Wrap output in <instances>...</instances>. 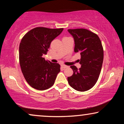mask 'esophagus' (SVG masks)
Listing matches in <instances>:
<instances>
[{"mask_svg": "<svg viewBox=\"0 0 124 124\" xmlns=\"http://www.w3.org/2000/svg\"><path fill=\"white\" fill-rule=\"evenodd\" d=\"M61 67H62V69H65L68 67L67 65H64V64H62V65H61Z\"/></svg>", "mask_w": 124, "mask_h": 124, "instance_id": "esophagus-1", "label": "esophagus"}]
</instances>
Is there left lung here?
Returning a JSON list of instances; mask_svg holds the SVG:
<instances>
[{"mask_svg":"<svg viewBox=\"0 0 124 124\" xmlns=\"http://www.w3.org/2000/svg\"><path fill=\"white\" fill-rule=\"evenodd\" d=\"M73 37L74 52L81 55L80 68L70 66L73 74L68 77L71 87L79 91L91 89L97 82L102 67L103 48L97 34L86 29H68Z\"/></svg>","mask_w":124,"mask_h":124,"instance_id":"8db88e82","label":"left lung"}]
</instances>
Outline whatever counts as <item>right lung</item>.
Instances as JSON below:
<instances>
[{
	"instance_id": "add662e5",
	"label": "right lung",
	"mask_w": 124,
	"mask_h": 124,
	"mask_svg": "<svg viewBox=\"0 0 124 124\" xmlns=\"http://www.w3.org/2000/svg\"><path fill=\"white\" fill-rule=\"evenodd\" d=\"M63 28L49 29L37 27L23 37L19 46V62L21 71L28 84L38 90L48 89L53 86L60 65L46 60L51 42Z\"/></svg>"
}]
</instances>
